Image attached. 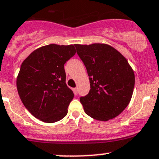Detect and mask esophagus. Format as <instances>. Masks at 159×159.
<instances>
[{
	"instance_id": "obj_1",
	"label": "esophagus",
	"mask_w": 159,
	"mask_h": 159,
	"mask_svg": "<svg viewBox=\"0 0 159 159\" xmlns=\"http://www.w3.org/2000/svg\"><path fill=\"white\" fill-rule=\"evenodd\" d=\"M73 92H74L75 95H77L78 94V88H73Z\"/></svg>"
}]
</instances>
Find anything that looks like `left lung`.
Returning a JSON list of instances; mask_svg holds the SVG:
<instances>
[{"mask_svg":"<svg viewBox=\"0 0 159 159\" xmlns=\"http://www.w3.org/2000/svg\"><path fill=\"white\" fill-rule=\"evenodd\" d=\"M86 67L91 89L80 98L86 114L101 121L115 118L128 106L135 75L126 58L107 44H75Z\"/></svg>","mask_w":159,"mask_h":159,"instance_id":"obj_1","label":"left lung"}]
</instances>
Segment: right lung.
Returning a JSON list of instances; mask_svg holds the SVG:
<instances>
[{"label": "right lung", "instance_id": "add662e5", "mask_svg": "<svg viewBox=\"0 0 159 159\" xmlns=\"http://www.w3.org/2000/svg\"><path fill=\"white\" fill-rule=\"evenodd\" d=\"M75 53L74 45L50 44L33 51L23 61L17 91L25 107L37 119L55 123L68 113L74 93L66 83L64 65Z\"/></svg>", "mask_w": 159, "mask_h": 159}]
</instances>
